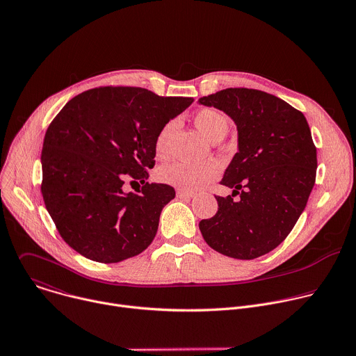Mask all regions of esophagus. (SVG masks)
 I'll use <instances>...</instances> for the list:
<instances>
[{
	"label": "esophagus",
	"mask_w": 356,
	"mask_h": 356,
	"mask_svg": "<svg viewBox=\"0 0 356 356\" xmlns=\"http://www.w3.org/2000/svg\"><path fill=\"white\" fill-rule=\"evenodd\" d=\"M176 194L179 198H191L194 195L193 191H186V190H177Z\"/></svg>",
	"instance_id": "1"
}]
</instances>
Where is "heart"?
Instances as JSON below:
<instances>
[{
  "label": "heart",
  "mask_w": 356,
  "mask_h": 356,
  "mask_svg": "<svg viewBox=\"0 0 356 356\" xmlns=\"http://www.w3.org/2000/svg\"><path fill=\"white\" fill-rule=\"evenodd\" d=\"M194 124L198 131L211 142L216 139H222L229 127L228 118L218 110L204 108L195 113ZM176 129V121L172 120L166 122L159 131L155 140V154L158 159H166L169 156V143L173 131ZM220 175V166L216 162L206 163H170L163 166L158 172V179L169 186L177 187L180 190L193 191L209 181L214 180Z\"/></svg>",
  "instance_id": "heart-1"
}]
</instances>
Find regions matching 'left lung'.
I'll return each instance as SVG.
<instances>
[{"label": "left lung", "instance_id": "1", "mask_svg": "<svg viewBox=\"0 0 356 356\" xmlns=\"http://www.w3.org/2000/svg\"><path fill=\"white\" fill-rule=\"evenodd\" d=\"M198 104L224 111L238 131V152L221 180L232 195H216L218 211L200 221V231L225 257L259 258L290 234L314 187L310 127L302 113L261 90L225 88Z\"/></svg>", "mask_w": 356, "mask_h": 356}]
</instances>
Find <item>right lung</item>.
<instances>
[{"mask_svg":"<svg viewBox=\"0 0 356 356\" xmlns=\"http://www.w3.org/2000/svg\"><path fill=\"white\" fill-rule=\"evenodd\" d=\"M190 97H159L139 87L87 90L49 125L42 149V195L60 236L80 255L117 264L154 241L172 186L147 183L162 127ZM125 177L144 183L124 193Z\"/></svg>","mask_w":356,"mask_h":356,"instance_id":"1","label":"right lung"}]
</instances>
